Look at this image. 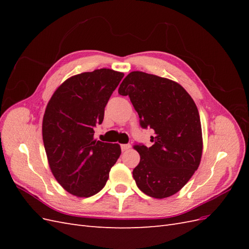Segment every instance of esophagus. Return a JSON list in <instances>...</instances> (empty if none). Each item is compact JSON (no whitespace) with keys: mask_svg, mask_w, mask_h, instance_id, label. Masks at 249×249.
Masks as SVG:
<instances>
[{"mask_svg":"<svg viewBox=\"0 0 249 249\" xmlns=\"http://www.w3.org/2000/svg\"><path fill=\"white\" fill-rule=\"evenodd\" d=\"M131 148V144H122V150L124 153V152H127Z\"/></svg>","mask_w":249,"mask_h":249,"instance_id":"1","label":"esophagus"}]
</instances>
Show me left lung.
Segmentation results:
<instances>
[{
    "instance_id": "left-lung-1",
    "label": "left lung",
    "mask_w": 249,
    "mask_h": 249,
    "mask_svg": "<svg viewBox=\"0 0 249 249\" xmlns=\"http://www.w3.org/2000/svg\"><path fill=\"white\" fill-rule=\"evenodd\" d=\"M118 93L129 95L142 127H150L153 145L135 144L140 162L133 170L139 189L154 198L178 192L197 170L202 155L199 113L178 83L143 71L124 79Z\"/></svg>"
}]
</instances>
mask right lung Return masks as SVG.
Here are the masks:
<instances>
[{"mask_svg":"<svg viewBox=\"0 0 249 249\" xmlns=\"http://www.w3.org/2000/svg\"><path fill=\"white\" fill-rule=\"evenodd\" d=\"M124 72L109 69L82 72L65 80L49 101L42 119V139L49 166L64 190L90 197L106 185L122 154L118 143L93 138L96 124Z\"/></svg>","mask_w":249,"mask_h":249,"instance_id":"add662e5","label":"right lung"}]
</instances>
